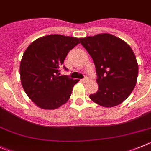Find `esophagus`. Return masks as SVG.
I'll return each mask as SVG.
<instances>
[{
    "label": "esophagus",
    "instance_id": "esophagus-1",
    "mask_svg": "<svg viewBox=\"0 0 151 151\" xmlns=\"http://www.w3.org/2000/svg\"><path fill=\"white\" fill-rule=\"evenodd\" d=\"M88 80H89V78H88V76H85V78H83V79L81 80V81H82L83 82H86V81H88Z\"/></svg>",
    "mask_w": 151,
    "mask_h": 151
}]
</instances>
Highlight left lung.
<instances>
[{
    "label": "left lung",
    "instance_id": "left-lung-1",
    "mask_svg": "<svg viewBox=\"0 0 151 151\" xmlns=\"http://www.w3.org/2000/svg\"><path fill=\"white\" fill-rule=\"evenodd\" d=\"M94 62L98 91L90 98L103 107L123 103L133 91L139 73L135 54L128 44L110 34L80 38Z\"/></svg>",
    "mask_w": 151,
    "mask_h": 151
}]
</instances>
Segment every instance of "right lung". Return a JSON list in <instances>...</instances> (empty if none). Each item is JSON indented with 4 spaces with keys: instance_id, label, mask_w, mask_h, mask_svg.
<instances>
[{
    "instance_id": "obj_1",
    "label": "right lung",
    "mask_w": 151,
    "mask_h": 151,
    "mask_svg": "<svg viewBox=\"0 0 151 151\" xmlns=\"http://www.w3.org/2000/svg\"><path fill=\"white\" fill-rule=\"evenodd\" d=\"M79 40L51 34L34 40L24 52L20 63L21 82L28 97L41 109H58L70 99L73 86L79 80L60 76V67Z\"/></svg>"
}]
</instances>
